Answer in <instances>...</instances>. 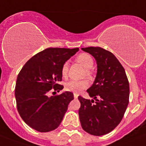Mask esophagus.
I'll list each match as a JSON object with an SVG mask.
<instances>
[{"label":"esophagus","mask_w":146,"mask_h":146,"mask_svg":"<svg viewBox=\"0 0 146 146\" xmlns=\"http://www.w3.org/2000/svg\"><path fill=\"white\" fill-rule=\"evenodd\" d=\"M78 94L74 93V98H78Z\"/></svg>","instance_id":"1"}]
</instances>
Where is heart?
I'll list each match as a JSON object with an SVG mask.
<instances>
[{
	"label": "heart",
	"mask_w": 146,
	"mask_h": 146,
	"mask_svg": "<svg viewBox=\"0 0 146 146\" xmlns=\"http://www.w3.org/2000/svg\"><path fill=\"white\" fill-rule=\"evenodd\" d=\"M76 60L78 61L80 65H81L84 68H86V74L87 77L91 78L92 77V72L90 69L92 68L93 66L94 62L93 59L90 54H86V53H82L79 54ZM68 62H65L64 64L62 65V68H61V74L63 78H66L67 74H68ZM89 84L88 81L86 80H70V81L67 82L65 85V88L67 91L69 92H74V93L78 94L82 90L86 89L88 86Z\"/></svg>",
	"instance_id": "1"
}]
</instances>
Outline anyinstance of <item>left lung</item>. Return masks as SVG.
<instances>
[{
    "label": "left lung",
    "instance_id": "1",
    "mask_svg": "<svg viewBox=\"0 0 146 146\" xmlns=\"http://www.w3.org/2000/svg\"><path fill=\"white\" fill-rule=\"evenodd\" d=\"M97 63V74L87 90L92 100L78 97L82 128L94 136L111 132L121 121L129 102L130 88L123 66L111 52L100 47L82 48Z\"/></svg>",
    "mask_w": 146,
    "mask_h": 146
}]
</instances>
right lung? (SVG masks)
I'll return each instance as SVG.
<instances>
[{"instance_id":"1","label":"right lung","mask_w":146,"mask_h":146,"mask_svg":"<svg viewBox=\"0 0 146 146\" xmlns=\"http://www.w3.org/2000/svg\"><path fill=\"white\" fill-rule=\"evenodd\" d=\"M78 50V48L44 49L31 57L19 72L15 89L17 109L33 129L48 132L61 123L74 95L66 91L49 96V92L63 89L59 84L62 80V66Z\"/></svg>"}]
</instances>
